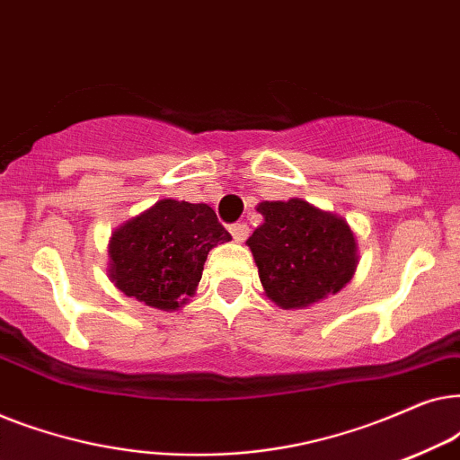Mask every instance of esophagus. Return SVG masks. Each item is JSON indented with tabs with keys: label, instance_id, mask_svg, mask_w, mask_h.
Instances as JSON below:
<instances>
[{
	"label": "esophagus",
	"instance_id": "esophagus-1",
	"mask_svg": "<svg viewBox=\"0 0 460 460\" xmlns=\"http://www.w3.org/2000/svg\"><path fill=\"white\" fill-rule=\"evenodd\" d=\"M230 234H232V238H234L236 243L247 241V236H249V226H247V224H232V226H230Z\"/></svg>",
	"mask_w": 460,
	"mask_h": 460
}]
</instances>
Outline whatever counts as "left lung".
Instances as JSON below:
<instances>
[{
	"instance_id": "left-lung-1",
	"label": "left lung",
	"mask_w": 460,
	"mask_h": 460,
	"mask_svg": "<svg viewBox=\"0 0 460 460\" xmlns=\"http://www.w3.org/2000/svg\"><path fill=\"white\" fill-rule=\"evenodd\" d=\"M263 224L249 236L263 291L285 310L307 307L348 285L356 270V238L348 222L301 199L266 200Z\"/></svg>"
}]
</instances>
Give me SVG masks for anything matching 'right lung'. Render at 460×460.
Masks as SVG:
<instances>
[{
    "label": "right lung",
    "mask_w": 460,
    "mask_h": 460,
    "mask_svg": "<svg viewBox=\"0 0 460 460\" xmlns=\"http://www.w3.org/2000/svg\"><path fill=\"white\" fill-rule=\"evenodd\" d=\"M232 241L209 205L163 199L111 238V280L150 307L175 310L197 288L207 253Z\"/></svg>",
    "instance_id": "add662e5"
}]
</instances>
